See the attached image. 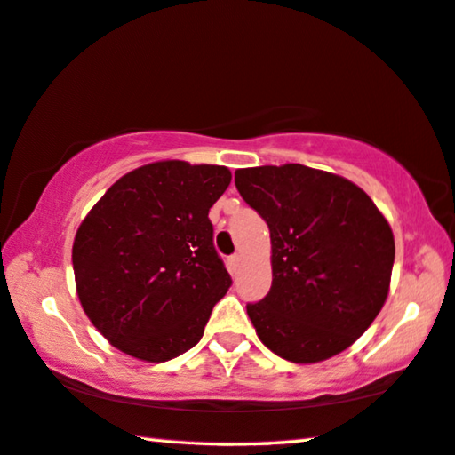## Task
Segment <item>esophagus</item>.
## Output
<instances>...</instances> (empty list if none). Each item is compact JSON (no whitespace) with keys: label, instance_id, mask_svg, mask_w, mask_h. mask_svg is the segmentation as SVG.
Segmentation results:
<instances>
[{"label":"esophagus","instance_id":"1","mask_svg":"<svg viewBox=\"0 0 455 455\" xmlns=\"http://www.w3.org/2000/svg\"><path fill=\"white\" fill-rule=\"evenodd\" d=\"M238 267H241V254H233V256H228V270L235 272L238 270Z\"/></svg>","mask_w":455,"mask_h":455}]
</instances>
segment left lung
Instances as JSON below:
<instances>
[{"label": "left lung", "instance_id": "left-lung-1", "mask_svg": "<svg viewBox=\"0 0 455 455\" xmlns=\"http://www.w3.org/2000/svg\"><path fill=\"white\" fill-rule=\"evenodd\" d=\"M235 185L270 230V292L246 304L262 344L296 364L348 348L390 291L395 246L384 214L348 179L296 163L238 169Z\"/></svg>", "mask_w": 455, "mask_h": 455}]
</instances>
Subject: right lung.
Masks as SVG:
<instances>
[{"mask_svg":"<svg viewBox=\"0 0 455 455\" xmlns=\"http://www.w3.org/2000/svg\"><path fill=\"white\" fill-rule=\"evenodd\" d=\"M230 179L219 164H143L81 222L71 254L77 296L115 348L167 362L201 340L233 284L209 220Z\"/></svg>","mask_w":455,"mask_h":455,"instance_id":"right-lung-1","label":"right lung"}]
</instances>
